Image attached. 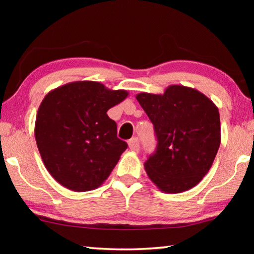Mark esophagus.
<instances>
[{
    "instance_id": "34e87169",
    "label": "esophagus",
    "mask_w": 254,
    "mask_h": 254,
    "mask_svg": "<svg viewBox=\"0 0 254 254\" xmlns=\"http://www.w3.org/2000/svg\"><path fill=\"white\" fill-rule=\"evenodd\" d=\"M128 149H130L131 151L139 152L140 144H139V140H137V137H133V139L128 141Z\"/></svg>"
}]
</instances>
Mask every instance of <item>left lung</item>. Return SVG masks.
I'll return each mask as SVG.
<instances>
[{
	"instance_id": "1",
	"label": "left lung",
	"mask_w": 254,
	"mask_h": 254,
	"mask_svg": "<svg viewBox=\"0 0 254 254\" xmlns=\"http://www.w3.org/2000/svg\"><path fill=\"white\" fill-rule=\"evenodd\" d=\"M153 123L157 150L144 162L150 180L167 194L195 187L212 167L221 144L217 106L195 88L170 85L163 94L135 96Z\"/></svg>"
}]
</instances>
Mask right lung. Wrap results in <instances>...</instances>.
<instances>
[{
    "label": "right lung",
    "instance_id": "obj_1",
    "mask_svg": "<svg viewBox=\"0 0 254 254\" xmlns=\"http://www.w3.org/2000/svg\"><path fill=\"white\" fill-rule=\"evenodd\" d=\"M128 95L98 81H71L50 91L38 109L34 136L55 180L74 191L96 189L109 178L127 142L107 115Z\"/></svg>",
    "mask_w": 254,
    "mask_h": 254
}]
</instances>
